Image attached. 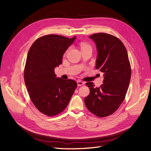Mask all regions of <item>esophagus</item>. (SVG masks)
<instances>
[{
	"label": "esophagus",
	"mask_w": 151,
	"mask_h": 151,
	"mask_svg": "<svg viewBox=\"0 0 151 151\" xmlns=\"http://www.w3.org/2000/svg\"><path fill=\"white\" fill-rule=\"evenodd\" d=\"M77 85H78V86H83L84 84V83L83 81H81L80 80H78L77 81Z\"/></svg>",
	"instance_id": "obj_1"
}]
</instances>
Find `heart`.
<instances>
[{"label": "heart", "mask_w": 151, "mask_h": 151, "mask_svg": "<svg viewBox=\"0 0 151 151\" xmlns=\"http://www.w3.org/2000/svg\"><path fill=\"white\" fill-rule=\"evenodd\" d=\"M89 47L91 48L89 45L87 44V43H82L81 44V49L86 48H89Z\"/></svg>", "instance_id": "b5f03b06"}]
</instances>
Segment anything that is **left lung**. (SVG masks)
<instances>
[{"label": "left lung", "instance_id": "1", "mask_svg": "<svg viewBox=\"0 0 151 151\" xmlns=\"http://www.w3.org/2000/svg\"><path fill=\"white\" fill-rule=\"evenodd\" d=\"M96 45V68L104 74L103 84L96 88L93 83L86 84L90 89L84 98L88 110L98 117L111 115L124 100L131 77V66L127 52L116 36L99 33L89 36Z\"/></svg>", "mask_w": 151, "mask_h": 151}]
</instances>
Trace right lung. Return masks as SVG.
Listing matches in <instances>:
<instances>
[{
  "label": "right lung",
  "instance_id": "1",
  "mask_svg": "<svg viewBox=\"0 0 151 151\" xmlns=\"http://www.w3.org/2000/svg\"><path fill=\"white\" fill-rule=\"evenodd\" d=\"M75 39L76 36L45 35L29 50L24 70L25 84L32 103L44 115L53 116L62 112L77 88L75 81L58 78L54 72Z\"/></svg>",
  "mask_w": 151,
  "mask_h": 151
}]
</instances>
